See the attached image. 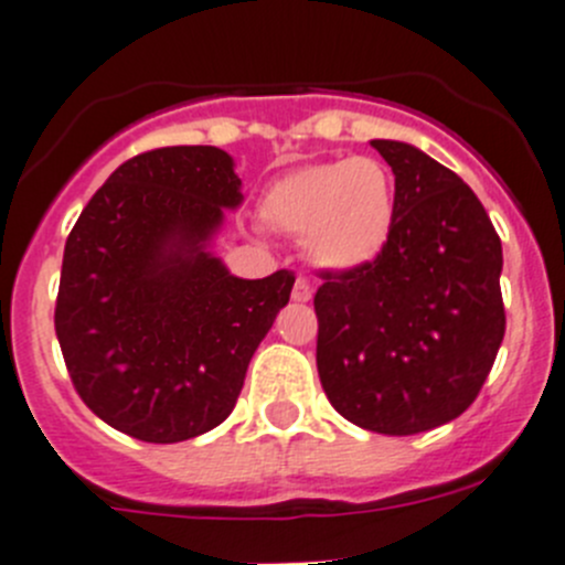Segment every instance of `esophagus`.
Listing matches in <instances>:
<instances>
[{"label":"esophagus","mask_w":565,"mask_h":565,"mask_svg":"<svg viewBox=\"0 0 565 565\" xmlns=\"http://www.w3.org/2000/svg\"><path fill=\"white\" fill-rule=\"evenodd\" d=\"M292 300H298V303H306V300H311V284L306 281V278H298V281H295Z\"/></svg>","instance_id":"obj_1"}]
</instances>
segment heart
<instances>
[{"label": "heart", "instance_id": "b5f03b06", "mask_svg": "<svg viewBox=\"0 0 565 565\" xmlns=\"http://www.w3.org/2000/svg\"><path fill=\"white\" fill-rule=\"evenodd\" d=\"M259 215L273 232L303 239L311 265L355 270L381 254L392 232V173L372 157L298 168L270 184Z\"/></svg>", "mask_w": 565, "mask_h": 565}]
</instances>
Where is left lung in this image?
<instances>
[{"mask_svg": "<svg viewBox=\"0 0 565 565\" xmlns=\"http://www.w3.org/2000/svg\"><path fill=\"white\" fill-rule=\"evenodd\" d=\"M394 173L381 254L320 270L317 372L333 408L372 434L414 436L461 416L505 337L502 243L458 173L397 140H372Z\"/></svg>", "mask_w": 565, "mask_h": 565, "instance_id": "obj_1", "label": "left lung"}]
</instances>
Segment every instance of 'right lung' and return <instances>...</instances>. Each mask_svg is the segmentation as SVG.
I'll list each match as a JSON object with an SVG mask.
<instances>
[{
	"label": "right lung",
	"instance_id": "obj_1",
	"mask_svg": "<svg viewBox=\"0 0 565 565\" xmlns=\"http://www.w3.org/2000/svg\"><path fill=\"white\" fill-rule=\"evenodd\" d=\"M215 146H168L115 168L65 239L54 331L82 403L131 439L217 428L295 273L245 281L204 245L243 201Z\"/></svg>",
	"mask_w": 565,
	"mask_h": 565
}]
</instances>
